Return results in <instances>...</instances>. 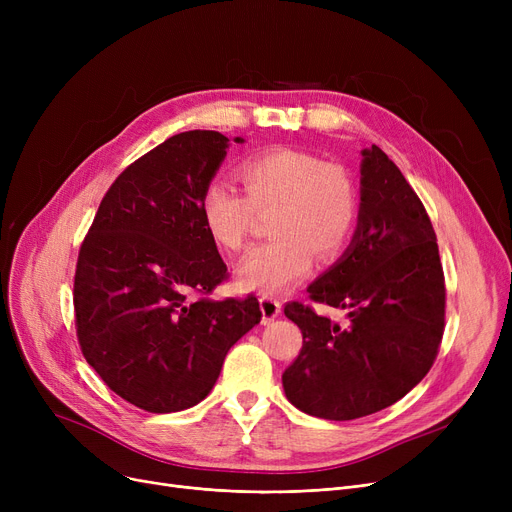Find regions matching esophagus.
Returning <instances> with one entry per match:
<instances>
[{"label": "esophagus", "mask_w": 512, "mask_h": 512, "mask_svg": "<svg viewBox=\"0 0 512 512\" xmlns=\"http://www.w3.org/2000/svg\"><path fill=\"white\" fill-rule=\"evenodd\" d=\"M259 305H261L263 324H270V321H274V317H278L280 311H282V303L278 299H272V297H261Z\"/></svg>", "instance_id": "1"}]
</instances>
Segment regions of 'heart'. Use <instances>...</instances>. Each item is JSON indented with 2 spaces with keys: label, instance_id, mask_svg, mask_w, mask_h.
<instances>
[{
  "label": "heart",
  "instance_id": "obj_1",
  "mask_svg": "<svg viewBox=\"0 0 512 512\" xmlns=\"http://www.w3.org/2000/svg\"><path fill=\"white\" fill-rule=\"evenodd\" d=\"M242 195L228 182L205 184L199 213L207 234L226 251H240L257 211H274L276 236L251 249L236 265L238 282L261 292H280L309 276L313 259L336 261L359 220V195L348 172L309 151L276 147L238 166Z\"/></svg>",
  "mask_w": 512,
  "mask_h": 512
}]
</instances>
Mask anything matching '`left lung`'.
Wrapping results in <instances>:
<instances>
[{
  "instance_id": "8db88e82",
  "label": "left lung",
  "mask_w": 512,
  "mask_h": 512,
  "mask_svg": "<svg viewBox=\"0 0 512 512\" xmlns=\"http://www.w3.org/2000/svg\"><path fill=\"white\" fill-rule=\"evenodd\" d=\"M311 305L284 307L303 348L282 373L286 398L313 417L351 421L411 392L432 369L444 334L446 284L432 220L394 161L363 151L361 209L351 247L309 288Z\"/></svg>"
}]
</instances>
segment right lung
Listing matches in <instances>:
<instances>
[{
  "label": "right lung",
  "mask_w": 512,
  "mask_h": 512,
  "mask_svg": "<svg viewBox=\"0 0 512 512\" xmlns=\"http://www.w3.org/2000/svg\"><path fill=\"white\" fill-rule=\"evenodd\" d=\"M226 147L220 132L188 130L132 161L107 188L78 251L80 351L107 388L149 413L201 402L230 346L261 319L253 294L209 299L228 267L199 201Z\"/></svg>",
  "instance_id": "right-lung-1"
}]
</instances>
